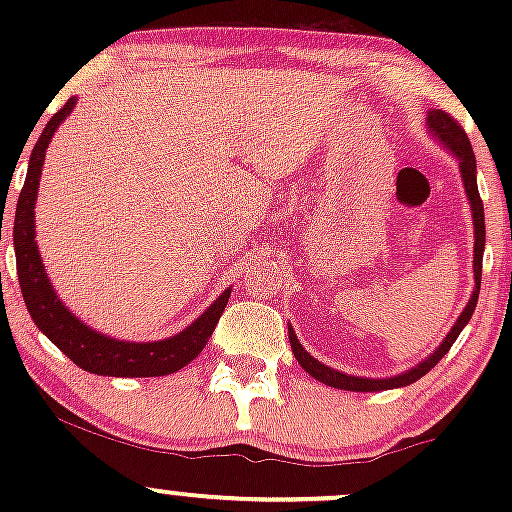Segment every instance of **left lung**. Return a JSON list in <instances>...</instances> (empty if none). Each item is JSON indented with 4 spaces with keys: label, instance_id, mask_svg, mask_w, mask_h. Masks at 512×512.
Here are the masks:
<instances>
[{
    "label": "left lung",
    "instance_id": "left-lung-1",
    "mask_svg": "<svg viewBox=\"0 0 512 512\" xmlns=\"http://www.w3.org/2000/svg\"><path fill=\"white\" fill-rule=\"evenodd\" d=\"M428 127L433 129V134H436V137H440V142L448 146L452 154L457 156V161H460V173H462V180H464V192H467L469 204H472V216H474V284H477V289H474L472 298H469V303H467V308L462 310L460 320L455 322V327H452L448 337H445V342L440 344V349L436 351V354L428 356L424 363H419V366H416V368L407 370V373L395 375V378H385V380L354 378V375H346V373H339V370L327 368L325 363L315 361V358L303 349L301 342H298V339H296V332H293L291 327H289V339H291L293 356H296V361L301 363L305 373H310L315 380H320V383H325V385H330V387H337V390L380 392V390H392V387H404V385L416 383V380L424 378L428 370L436 366L440 358L448 354L450 346L455 344L457 337H460L462 327L467 325L469 317H472V313H474V308H477L479 286H481V257H484V240H486L484 202H481L479 187H477V158H474L472 144H469L467 134H464V129L460 127V122H457L452 115L445 113V110H431V113H428Z\"/></svg>",
    "mask_w": 512,
    "mask_h": 512
}]
</instances>
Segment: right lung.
<instances>
[{"label": "right lung", "instance_id": "obj_1", "mask_svg": "<svg viewBox=\"0 0 512 512\" xmlns=\"http://www.w3.org/2000/svg\"><path fill=\"white\" fill-rule=\"evenodd\" d=\"M76 98H69L64 108L57 110L45 125L43 134L33 146L31 163H28V175L23 182V190L16 204L14 219V250H16V272H19V284L23 301H26L28 313L40 332L50 339L62 354H67L79 368L96 375H113V378H156V375H168L175 370L185 368L192 358L199 356L214 332L216 322L226 308L231 289L223 291L211 308L199 320L192 322L185 332L175 337L163 339V342H117V339L105 337V334L93 332L84 322L64 308L60 298L52 291L48 274H45L43 262H40L38 245H35V221L33 207L38 197L40 170H43L45 149H48L52 134L60 127V122L74 108Z\"/></svg>", "mask_w": 512, "mask_h": 512}]
</instances>
